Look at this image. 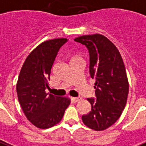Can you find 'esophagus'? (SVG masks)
<instances>
[{
    "label": "esophagus",
    "instance_id": "1",
    "mask_svg": "<svg viewBox=\"0 0 146 146\" xmlns=\"http://www.w3.org/2000/svg\"><path fill=\"white\" fill-rule=\"evenodd\" d=\"M71 99H72V100L74 103L78 102L79 100H81V98H71Z\"/></svg>",
    "mask_w": 146,
    "mask_h": 146
}]
</instances>
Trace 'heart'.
<instances>
[{
	"mask_svg": "<svg viewBox=\"0 0 146 146\" xmlns=\"http://www.w3.org/2000/svg\"><path fill=\"white\" fill-rule=\"evenodd\" d=\"M79 58H81L80 57L79 55H74V56H73V58H72V60H77V59H79Z\"/></svg>",
	"mask_w": 146,
	"mask_h": 146,
	"instance_id": "heart-1",
	"label": "heart"
}]
</instances>
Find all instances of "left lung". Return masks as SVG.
Returning a JSON list of instances; mask_svg holds the SVG:
<instances>
[{"label":"left lung","instance_id":"8db88e82","mask_svg":"<svg viewBox=\"0 0 146 146\" xmlns=\"http://www.w3.org/2000/svg\"><path fill=\"white\" fill-rule=\"evenodd\" d=\"M74 41L88 49L90 74L95 79L96 99H87L91 110L82 116V121L94 130H104L116 123L126 107L129 81L123 61L116 46L103 35L81 36Z\"/></svg>","mask_w":146,"mask_h":146}]
</instances>
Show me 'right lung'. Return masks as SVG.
Returning <instances> with one entry per match:
<instances>
[{"instance_id": "1", "label": "right lung", "mask_w": 146, "mask_h": 146, "mask_svg": "<svg viewBox=\"0 0 146 146\" xmlns=\"http://www.w3.org/2000/svg\"><path fill=\"white\" fill-rule=\"evenodd\" d=\"M65 38L47 40L39 44L27 56L21 70L17 93L27 119L37 128L48 129L58 123L71 100L46 93L49 89L51 69Z\"/></svg>"}]
</instances>
